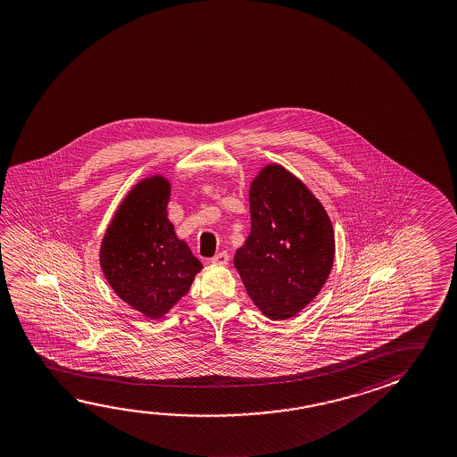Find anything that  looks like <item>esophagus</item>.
Returning <instances> with one entry per match:
<instances>
[{"instance_id":"obj_1","label":"esophagus","mask_w":457,"mask_h":457,"mask_svg":"<svg viewBox=\"0 0 457 457\" xmlns=\"http://www.w3.org/2000/svg\"><path fill=\"white\" fill-rule=\"evenodd\" d=\"M210 262H213V264H220V266H225L229 262V254L226 253V252H220V253L215 254Z\"/></svg>"}]
</instances>
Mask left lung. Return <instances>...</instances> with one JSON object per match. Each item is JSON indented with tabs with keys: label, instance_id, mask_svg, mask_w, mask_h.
<instances>
[{
	"label": "left lung",
	"instance_id": "1",
	"mask_svg": "<svg viewBox=\"0 0 457 457\" xmlns=\"http://www.w3.org/2000/svg\"><path fill=\"white\" fill-rule=\"evenodd\" d=\"M252 232L236 252L248 296L272 320L298 314L328 278L335 234L322 204L292 173L268 165L250 187Z\"/></svg>",
	"mask_w": 457,
	"mask_h": 457
}]
</instances>
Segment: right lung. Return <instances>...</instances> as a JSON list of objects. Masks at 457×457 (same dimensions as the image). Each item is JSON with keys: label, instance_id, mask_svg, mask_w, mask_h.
<instances>
[{"label": "right lung", "instance_id": "right-lung-1", "mask_svg": "<svg viewBox=\"0 0 457 457\" xmlns=\"http://www.w3.org/2000/svg\"><path fill=\"white\" fill-rule=\"evenodd\" d=\"M169 183L143 180L122 201L106 231L100 266L120 300L159 319L189 292L203 264L167 220Z\"/></svg>", "mask_w": 457, "mask_h": 457}]
</instances>
